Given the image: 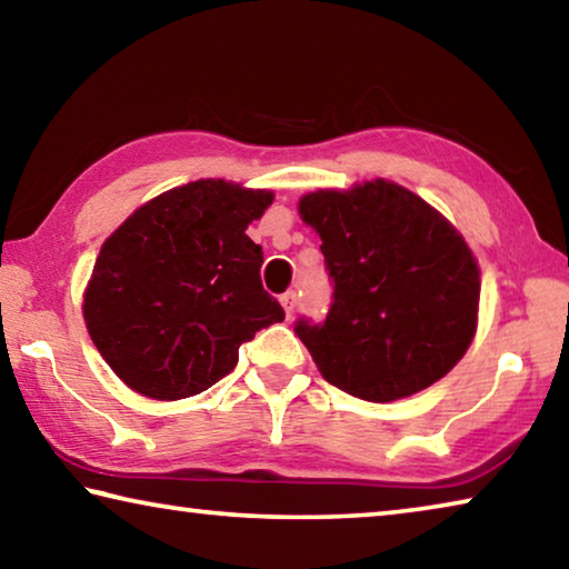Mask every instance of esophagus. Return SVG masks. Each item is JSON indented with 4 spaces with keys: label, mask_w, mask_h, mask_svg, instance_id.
Instances as JSON below:
<instances>
[{
    "label": "esophagus",
    "mask_w": 569,
    "mask_h": 569,
    "mask_svg": "<svg viewBox=\"0 0 569 569\" xmlns=\"http://www.w3.org/2000/svg\"><path fill=\"white\" fill-rule=\"evenodd\" d=\"M281 306H283V311H286L288 319H291L293 311H296V306H298V293H296V291L283 293V296H281Z\"/></svg>",
    "instance_id": "1"
}]
</instances>
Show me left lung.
<instances>
[{"mask_svg": "<svg viewBox=\"0 0 569 569\" xmlns=\"http://www.w3.org/2000/svg\"><path fill=\"white\" fill-rule=\"evenodd\" d=\"M298 213L319 233L333 278L326 321L296 323L321 377L377 403L447 377L479 313V266L459 230L383 178L308 192Z\"/></svg>", "mask_w": 569, "mask_h": 569, "instance_id": "left-lung-1", "label": "left lung"}]
</instances>
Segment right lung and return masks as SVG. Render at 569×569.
I'll use <instances>...</instances> for the list:
<instances>
[{"label":"right lung","instance_id":"add662e5","mask_svg":"<svg viewBox=\"0 0 569 569\" xmlns=\"http://www.w3.org/2000/svg\"><path fill=\"white\" fill-rule=\"evenodd\" d=\"M271 203V190L206 178L148 200L104 240L82 316L132 391L196 397L236 369L240 343L283 321L246 236Z\"/></svg>","mask_w":569,"mask_h":569}]
</instances>
